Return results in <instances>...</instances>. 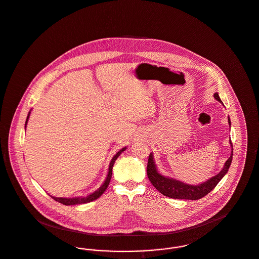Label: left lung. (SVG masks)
I'll return each mask as SVG.
<instances>
[{"mask_svg": "<svg viewBox=\"0 0 259 259\" xmlns=\"http://www.w3.org/2000/svg\"><path fill=\"white\" fill-rule=\"evenodd\" d=\"M213 96L218 101L223 103L218 92H215L213 94ZM229 124H230V118H229ZM230 142L231 148H232V143H231V141H230ZM232 153H233V149H231L230 157L228 159V161L226 162L223 170L219 172L218 175L213 176L208 181L202 183L201 185H197V186L188 185V184H185V183L180 182L178 180H174L172 178L162 176L160 172L157 171L156 164L154 162L152 153L149 155V159H148L147 175H148V178H149L150 182L152 183V185L162 195H164L166 197H169V198H172V199L196 201V200L201 199L202 197L206 196L209 192H211L215 188V186L219 184V182L225 177V175L228 172L229 169H230V164H231V161H232V155H233Z\"/></svg>", "mask_w": 259, "mask_h": 259, "instance_id": "8db88e82", "label": "left lung"}]
</instances>
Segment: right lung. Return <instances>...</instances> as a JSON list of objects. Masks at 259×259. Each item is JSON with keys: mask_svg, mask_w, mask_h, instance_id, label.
Masks as SVG:
<instances>
[{"mask_svg": "<svg viewBox=\"0 0 259 259\" xmlns=\"http://www.w3.org/2000/svg\"><path fill=\"white\" fill-rule=\"evenodd\" d=\"M29 113H30V112H29V115H28L27 120H26V126H27V123H28ZM26 126H25V127H26ZM125 149H126V147L123 148V149H121V150L116 154L115 156L112 158V160H111V162H110V164H109L108 175H107V177H106V180L104 181L103 185H102L97 191H95L94 193L90 194V195L87 196V197H83V198H80V197H78V198H70V199H68V198H56V197H52V198H53L55 201H58V202H60V203H62V204H65V205L87 203V202L95 201L96 199H98V198L105 192V190L107 189V187H108V185H109V183H110V180H111V177H112V168H113V165H114V163H115L116 159L120 156V154H121L123 151H125Z\"/></svg>", "mask_w": 259, "mask_h": 259, "instance_id": "add662e5", "label": "right lung"}]
</instances>
